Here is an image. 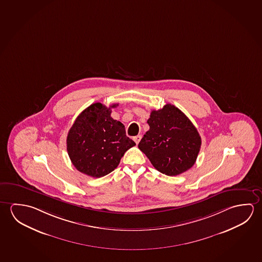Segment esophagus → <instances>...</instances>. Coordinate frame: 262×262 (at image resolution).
Wrapping results in <instances>:
<instances>
[{"label": "esophagus", "mask_w": 262, "mask_h": 262, "mask_svg": "<svg viewBox=\"0 0 262 262\" xmlns=\"http://www.w3.org/2000/svg\"><path fill=\"white\" fill-rule=\"evenodd\" d=\"M141 140H142V135H137V136L133 137V141L136 142V144H138Z\"/></svg>", "instance_id": "esophagus-1"}]
</instances>
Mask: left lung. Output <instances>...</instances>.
Listing matches in <instances>:
<instances>
[{
  "mask_svg": "<svg viewBox=\"0 0 262 262\" xmlns=\"http://www.w3.org/2000/svg\"><path fill=\"white\" fill-rule=\"evenodd\" d=\"M146 132L139 149L154 167L166 176L186 172L198 158L201 137L191 120L172 104L150 112Z\"/></svg>",
  "mask_w": 262,
  "mask_h": 262,
  "instance_id": "obj_1",
  "label": "left lung"
}]
</instances>
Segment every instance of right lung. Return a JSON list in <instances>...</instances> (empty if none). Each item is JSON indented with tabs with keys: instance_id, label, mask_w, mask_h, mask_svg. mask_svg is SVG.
Masks as SVG:
<instances>
[{
	"instance_id": "obj_1",
	"label": "right lung",
	"mask_w": 262,
	"mask_h": 262,
	"mask_svg": "<svg viewBox=\"0 0 262 262\" xmlns=\"http://www.w3.org/2000/svg\"><path fill=\"white\" fill-rule=\"evenodd\" d=\"M113 104H91L78 115L67 138V150L74 166L99 178L114 171L125 152L136 143L127 137L124 125L113 120Z\"/></svg>"
}]
</instances>
